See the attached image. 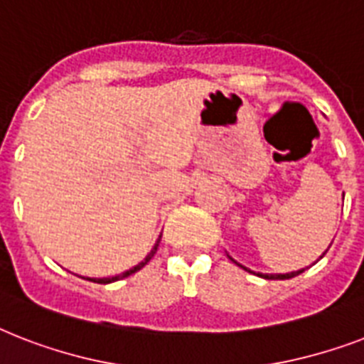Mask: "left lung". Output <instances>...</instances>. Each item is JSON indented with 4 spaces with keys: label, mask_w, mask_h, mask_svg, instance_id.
Here are the masks:
<instances>
[{
    "label": "left lung",
    "mask_w": 364,
    "mask_h": 364,
    "mask_svg": "<svg viewBox=\"0 0 364 364\" xmlns=\"http://www.w3.org/2000/svg\"><path fill=\"white\" fill-rule=\"evenodd\" d=\"M328 247H331V245H328ZM327 251H328V249H327ZM327 251H325V253H327ZM325 253H323L319 259H323V257H325ZM228 259L234 260L232 257H228ZM319 259H317V260H319ZM234 262H236V260H234ZM236 264H238L240 268H243V270L251 272L249 268H245V266L240 264V262H236ZM302 272H304V268H302V270H296V272H287V274H260V272H253V274H257V276H260V277H264V279H291V277L299 276V274H302Z\"/></svg>",
    "instance_id": "left-lung-1"
}]
</instances>
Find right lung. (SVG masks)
I'll return each mask as SVG.
<instances>
[{"label": "right lung", "mask_w": 364, "mask_h": 364, "mask_svg": "<svg viewBox=\"0 0 364 364\" xmlns=\"http://www.w3.org/2000/svg\"><path fill=\"white\" fill-rule=\"evenodd\" d=\"M160 238H162V234H160ZM160 238L156 240V243H154V245H153V249H151V251H149V253H147V257H145V259H143L141 262H137L136 266H132L130 270L122 272V274H119V276H111V277H87V279H88V282H94V283H113V282H117V279H124V277L132 276V274H136L137 270H141L143 266L147 264L149 260L153 259V257H154V253H156V249H159Z\"/></svg>", "instance_id": "obj_1"}]
</instances>
